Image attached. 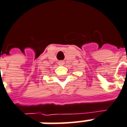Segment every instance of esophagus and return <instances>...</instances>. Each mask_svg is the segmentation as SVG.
I'll use <instances>...</instances> for the list:
<instances>
[{
    "mask_svg": "<svg viewBox=\"0 0 127 127\" xmlns=\"http://www.w3.org/2000/svg\"><path fill=\"white\" fill-rule=\"evenodd\" d=\"M64 64V62L63 61H61L59 62V65H63Z\"/></svg>",
    "mask_w": 127,
    "mask_h": 127,
    "instance_id": "esophagus-1",
    "label": "esophagus"
}]
</instances>
